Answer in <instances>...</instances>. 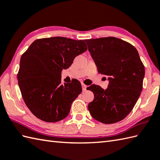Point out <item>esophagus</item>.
<instances>
[{"mask_svg": "<svg viewBox=\"0 0 160 160\" xmlns=\"http://www.w3.org/2000/svg\"><path fill=\"white\" fill-rule=\"evenodd\" d=\"M87 87V85H85V84H84L82 83V90H83V91H86Z\"/></svg>", "mask_w": 160, "mask_h": 160, "instance_id": "1", "label": "esophagus"}]
</instances>
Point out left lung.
<instances>
[{
  "label": "left lung",
  "instance_id": "8db88e82",
  "mask_svg": "<svg viewBox=\"0 0 160 160\" xmlns=\"http://www.w3.org/2000/svg\"><path fill=\"white\" fill-rule=\"evenodd\" d=\"M98 73L108 76L104 90L91 85L94 100L88 108L95 120L104 124L120 122L130 113L143 87L145 69L137 49L115 37L85 40Z\"/></svg>",
  "mask_w": 160,
  "mask_h": 160
}]
</instances>
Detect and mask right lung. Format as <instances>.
Returning a JSON list of instances; mask_svg holds the SVG:
<instances>
[{
    "instance_id": "obj_1",
    "label": "right lung",
    "mask_w": 160,
    "mask_h": 160,
    "mask_svg": "<svg viewBox=\"0 0 160 160\" xmlns=\"http://www.w3.org/2000/svg\"><path fill=\"white\" fill-rule=\"evenodd\" d=\"M87 50L84 40L52 37L35 40L20 61L18 83L27 107L40 120L56 122L69 114L82 92L79 81L61 83V72Z\"/></svg>"
}]
</instances>
